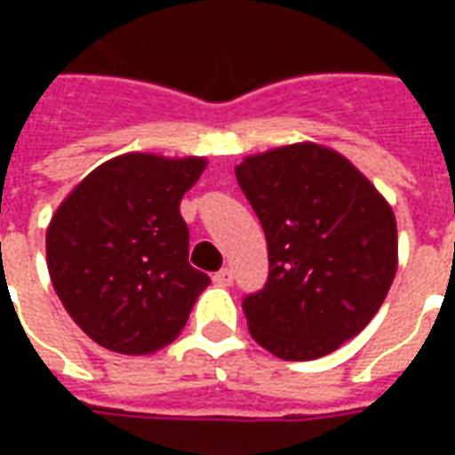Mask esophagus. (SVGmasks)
Segmentation results:
<instances>
[{
    "instance_id": "34e87169",
    "label": "esophagus",
    "mask_w": 455,
    "mask_h": 455,
    "mask_svg": "<svg viewBox=\"0 0 455 455\" xmlns=\"http://www.w3.org/2000/svg\"><path fill=\"white\" fill-rule=\"evenodd\" d=\"M212 280H214V285L228 287L231 283H234V273H231L228 267H221L219 273H214V277H212Z\"/></svg>"
}]
</instances>
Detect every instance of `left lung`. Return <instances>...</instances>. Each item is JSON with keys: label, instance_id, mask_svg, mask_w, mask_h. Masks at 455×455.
Instances as JSON below:
<instances>
[{"label": "left lung", "instance_id": "8db88e82", "mask_svg": "<svg viewBox=\"0 0 455 455\" xmlns=\"http://www.w3.org/2000/svg\"><path fill=\"white\" fill-rule=\"evenodd\" d=\"M236 180L267 241L248 331L283 361H315L361 334L397 273V221L371 180L319 143L243 158Z\"/></svg>", "mask_w": 455, "mask_h": 455}]
</instances>
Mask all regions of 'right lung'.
I'll list each match as a JSON object with an SVG mask.
<instances>
[{"mask_svg":"<svg viewBox=\"0 0 455 455\" xmlns=\"http://www.w3.org/2000/svg\"><path fill=\"white\" fill-rule=\"evenodd\" d=\"M207 158L124 153L94 168L55 209L45 260L60 302L92 341L146 355L175 341L209 285L189 266L180 199Z\"/></svg>","mask_w":455,"mask_h":455,"instance_id":"add662e5","label":"right lung"}]
</instances>
